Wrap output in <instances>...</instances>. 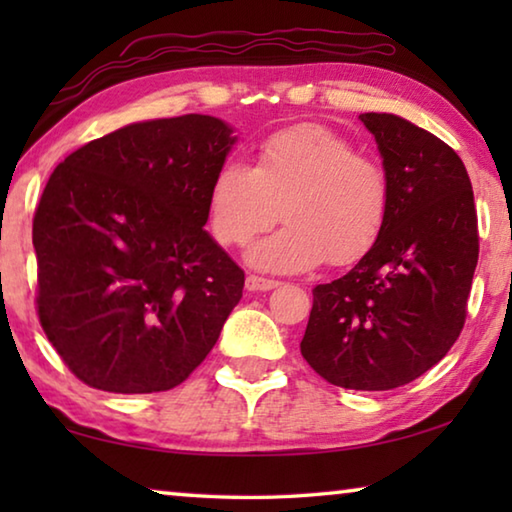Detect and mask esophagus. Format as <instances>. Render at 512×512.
Here are the masks:
<instances>
[{"instance_id": "1", "label": "esophagus", "mask_w": 512, "mask_h": 512, "mask_svg": "<svg viewBox=\"0 0 512 512\" xmlns=\"http://www.w3.org/2000/svg\"><path fill=\"white\" fill-rule=\"evenodd\" d=\"M280 287V282L277 280H266V277H259V275H248L246 280V289L248 291H271Z\"/></svg>"}]
</instances>
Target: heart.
<instances>
[{"instance_id":"b5f03b06","label":"heart","mask_w":512,"mask_h":512,"mask_svg":"<svg viewBox=\"0 0 512 512\" xmlns=\"http://www.w3.org/2000/svg\"><path fill=\"white\" fill-rule=\"evenodd\" d=\"M391 212V178L377 158L323 126L305 124L262 142L255 167L230 160L210 187L214 237L246 246L287 221L248 262L271 273H300L325 259L348 266L375 246Z\"/></svg>"}]
</instances>
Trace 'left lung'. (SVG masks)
Wrapping results in <instances>:
<instances>
[{"instance_id": "obj_1", "label": "left lung", "mask_w": 512, "mask_h": 512, "mask_svg": "<svg viewBox=\"0 0 512 512\" xmlns=\"http://www.w3.org/2000/svg\"><path fill=\"white\" fill-rule=\"evenodd\" d=\"M359 119L391 178V212L375 246L314 289L300 352L329 384L391 391L436 366L461 334L479 228L452 146L388 112Z\"/></svg>"}]
</instances>
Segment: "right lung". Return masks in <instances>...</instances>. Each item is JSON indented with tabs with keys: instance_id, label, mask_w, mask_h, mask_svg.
Returning a JSON list of instances; mask_svg holds the SVG:
<instances>
[{
	"instance_id": "add662e5",
	"label": "right lung",
	"mask_w": 512,
	"mask_h": 512,
	"mask_svg": "<svg viewBox=\"0 0 512 512\" xmlns=\"http://www.w3.org/2000/svg\"><path fill=\"white\" fill-rule=\"evenodd\" d=\"M235 142L210 115L137 121L51 173L33 216L38 316L88 386L169 391L219 341L244 271L203 225Z\"/></svg>"
}]
</instances>
